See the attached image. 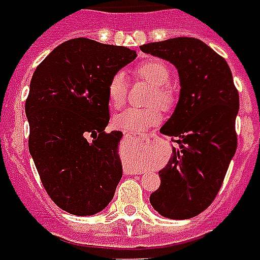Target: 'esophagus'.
Here are the masks:
<instances>
[{"label": "esophagus", "mask_w": 260, "mask_h": 260, "mask_svg": "<svg viewBox=\"0 0 260 260\" xmlns=\"http://www.w3.org/2000/svg\"><path fill=\"white\" fill-rule=\"evenodd\" d=\"M124 139L129 143H137L140 145H144V144L148 143V139L145 136H141L139 134H124Z\"/></svg>", "instance_id": "1"}]
</instances>
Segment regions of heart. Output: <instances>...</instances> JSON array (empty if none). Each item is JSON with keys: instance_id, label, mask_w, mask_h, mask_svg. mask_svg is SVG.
Returning <instances> with one entry per match:
<instances>
[{"instance_id": "obj_1", "label": "heart", "mask_w": 260, "mask_h": 260, "mask_svg": "<svg viewBox=\"0 0 260 260\" xmlns=\"http://www.w3.org/2000/svg\"><path fill=\"white\" fill-rule=\"evenodd\" d=\"M135 74L143 78L150 84H153V91L150 93L148 108H128L115 116L113 124L121 131L131 134H141L152 126H156L162 120V110H171L176 104V92L169 84L171 69L161 60L149 59L135 67ZM107 95L110 104L113 108H120L125 103L128 95V83L123 73H116L111 78Z\"/></svg>"}]
</instances>
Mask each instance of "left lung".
<instances>
[{"label": "left lung", "instance_id": "obj_1", "mask_svg": "<svg viewBox=\"0 0 260 260\" xmlns=\"http://www.w3.org/2000/svg\"><path fill=\"white\" fill-rule=\"evenodd\" d=\"M140 49L174 64L181 84L176 110L160 129L178 149L158 172L150 205L162 217L187 219L210 206L235 154L238 89L228 62L200 39L178 37Z\"/></svg>", "mask_w": 260, "mask_h": 260}]
</instances>
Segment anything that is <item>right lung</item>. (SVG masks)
Masks as SVG:
<instances>
[{
    "label": "right lung",
    "mask_w": 260,
    "mask_h": 260,
    "mask_svg": "<svg viewBox=\"0 0 260 260\" xmlns=\"http://www.w3.org/2000/svg\"><path fill=\"white\" fill-rule=\"evenodd\" d=\"M136 58L123 46L88 38L63 42L37 67L25 112L29 150L45 190L74 215H93L110 204L123 168L119 131L110 121L107 87Z\"/></svg>",
    "instance_id": "right-lung-1"
}]
</instances>
